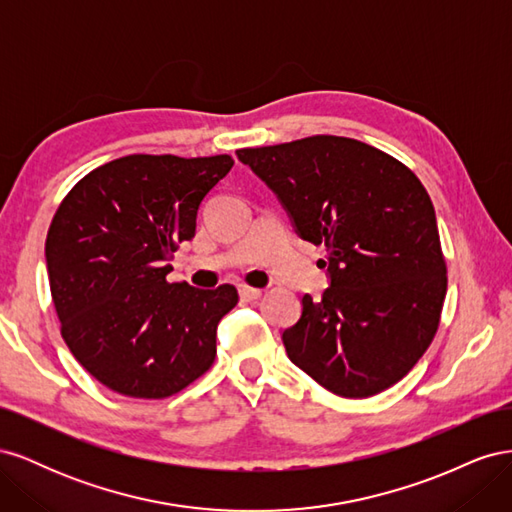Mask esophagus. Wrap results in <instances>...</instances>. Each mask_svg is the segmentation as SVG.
I'll return each mask as SVG.
<instances>
[{
  "label": "esophagus",
  "mask_w": 512,
  "mask_h": 512,
  "mask_svg": "<svg viewBox=\"0 0 512 512\" xmlns=\"http://www.w3.org/2000/svg\"><path fill=\"white\" fill-rule=\"evenodd\" d=\"M260 294H262V290H258V288H252V286H239V297L243 299V301H256V299H260Z\"/></svg>",
  "instance_id": "34e87169"
}]
</instances>
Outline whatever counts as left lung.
Returning <instances> with one entry per match:
<instances>
[{"label": "left lung", "instance_id": "1", "mask_svg": "<svg viewBox=\"0 0 512 512\" xmlns=\"http://www.w3.org/2000/svg\"><path fill=\"white\" fill-rule=\"evenodd\" d=\"M294 232L327 247L329 288L303 294L282 333L288 359L324 389L371 397L404 378L438 331L446 265L431 198L408 166L344 136L239 149Z\"/></svg>", "mask_w": 512, "mask_h": 512}]
</instances>
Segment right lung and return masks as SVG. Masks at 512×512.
Segmentation results:
<instances>
[{
  "label": "right lung",
  "mask_w": 512,
  "mask_h": 512,
  "mask_svg": "<svg viewBox=\"0 0 512 512\" xmlns=\"http://www.w3.org/2000/svg\"><path fill=\"white\" fill-rule=\"evenodd\" d=\"M230 156H126L91 170L61 205L44 256L61 337L108 389L162 399L213 365L237 288L168 284V260L196 232Z\"/></svg>",
  "instance_id": "add662e5"
}]
</instances>
